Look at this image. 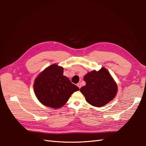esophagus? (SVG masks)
<instances>
[{"mask_svg": "<svg viewBox=\"0 0 146 146\" xmlns=\"http://www.w3.org/2000/svg\"><path fill=\"white\" fill-rule=\"evenodd\" d=\"M77 86L79 88V89H80V88L82 87V85H81V83H77Z\"/></svg>", "mask_w": 146, "mask_h": 146, "instance_id": "obj_1", "label": "esophagus"}]
</instances>
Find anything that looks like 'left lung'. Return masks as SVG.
<instances>
[{
  "mask_svg": "<svg viewBox=\"0 0 146 146\" xmlns=\"http://www.w3.org/2000/svg\"><path fill=\"white\" fill-rule=\"evenodd\" d=\"M83 79L86 85L80 88V92L85 96L87 102L92 106L102 107L116 95V83L104 68L99 71L88 72Z\"/></svg>",
  "mask_w": 146,
  "mask_h": 146,
  "instance_id": "left-lung-1",
  "label": "left lung"
}]
</instances>
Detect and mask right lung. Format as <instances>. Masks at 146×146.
I'll list each match as a JSON object with an SVG mask.
<instances>
[{
    "mask_svg": "<svg viewBox=\"0 0 146 146\" xmlns=\"http://www.w3.org/2000/svg\"><path fill=\"white\" fill-rule=\"evenodd\" d=\"M34 91L44 105L53 108L62 107L79 88L63 76V68L52 64L35 79Z\"/></svg>",
    "mask_w": 146,
    "mask_h": 146,
    "instance_id": "obj_1",
    "label": "right lung"
}]
</instances>
